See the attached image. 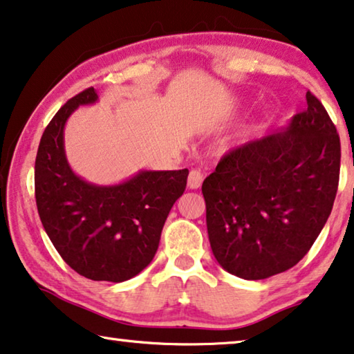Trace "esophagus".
<instances>
[{"label": "esophagus", "instance_id": "1", "mask_svg": "<svg viewBox=\"0 0 354 354\" xmlns=\"http://www.w3.org/2000/svg\"><path fill=\"white\" fill-rule=\"evenodd\" d=\"M203 183V173L200 170H190L189 178H187V186L190 189H198Z\"/></svg>", "mask_w": 354, "mask_h": 354}]
</instances>
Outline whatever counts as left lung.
<instances>
[{"mask_svg":"<svg viewBox=\"0 0 354 354\" xmlns=\"http://www.w3.org/2000/svg\"><path fill=\"white\" fill-rule=\"evenodd\" d=\"M288 127L232 149L203 181L212 254L225 271L260 280L302 260L333 211L340 138L310 91Z\"/></svg>","mask_w":354,"mask_h":354,"instance_id":"left-lung-1","label":"left lung"}]
</instances>
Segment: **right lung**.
Listing matches in <instances>:
<instances>
[{
	"instance_id": "right-lung-1",
	"label": "right lung",
	"mask_w": 354,
	"mask_h": 354,
	"mask_svg": "<svg viewBox=\"0 0 354 354\" xmlns=\"http://www.w3.org/2000/svg\"><path fill=\"white\" fill-rule=\"evenodd\" d=\"M96 100L94 88H86L67 100L44 131L35 165L36 205L50 241L75 272L124 282L153 261L189 170H143L116 186L77 176L66 159L64 126L77 106Z\"/></svg>"
}]
</instances>
